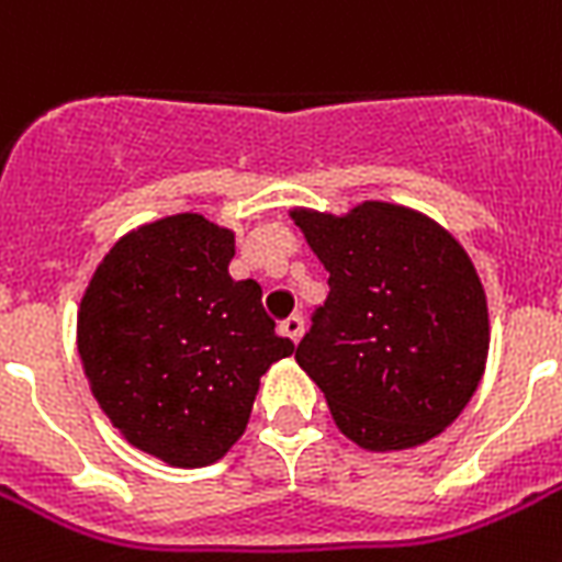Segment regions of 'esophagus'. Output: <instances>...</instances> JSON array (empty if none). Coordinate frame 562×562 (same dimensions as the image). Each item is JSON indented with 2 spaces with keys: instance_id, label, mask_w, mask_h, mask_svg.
<instances>
[{
  "instance_id": "34e87169",
  "label": "esophagus",
  "mask_w": 562,
  "mask_h": 562,
  "mask_svg": "<svg viewBox=\"0 0 562 562\" xmlns=\"http://www.w3.org/2000/svg\"><path fill=\"white\" fill-rule=\"evenodd\" d=\"M280 333L289 338V341L297 344L300 341V335H303V317L300 315H291L289 321H282L280 324Z\"/></svg>"
}]
</instances>
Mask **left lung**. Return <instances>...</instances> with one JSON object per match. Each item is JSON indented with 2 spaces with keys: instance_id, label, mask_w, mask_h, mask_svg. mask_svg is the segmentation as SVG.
<instances>
[{
  "instance_id": "8db88e82",
  "label": "left lung",
  "mask_w": 562,
  "mask_h": 562,
  "mask_svg": "<svg viewBox=\"0 0 562 562\" xmlns=\"http://www.w3.org/2000/svg\"><path fill=\"white\" fill-rule=\"evenodd\" d=\"M289 215L329 271L294 359L338 431L375 454L428 443L461 417L487 364V294L470 254L402 203Z\"/></svg>"
}]
</instances>
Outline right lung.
Listing matches in <instances>:
<instances>
[{
    "label": "right lung",
    "instance_id": "1",
    "mask_svg": "<svg viewBox=\"0 0 562 562\" xmlns=\"http://www.w3.org/2000/svg\"><path fill=\"white\" fill-rule=\"evenodd\" d=\"M236 233L178 212L110 247L78 306V356L99 408L139 452L178 470L221 461L245 435L271 364L259 282L229 277Z\"/></svg>",
    "mask_w": 562,
    "mask_h": 562
}]
</instances>
